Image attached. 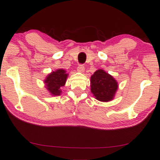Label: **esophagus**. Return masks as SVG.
I'll use <instances>...</instances> for the list:
<instances>
[{
  "instance_id": "34e87169",
  "label": "esophagus",
  "mask_w": 160,
  "mask_h": 160,
  "mask_svg": "<svg viewBox=\"0 0 160 160\" xmlns=\"http://www.w3.org/2000/svg\"><path fill=\"white\" fill-rule=\"evenodd\" d=\"M78 71L80 72H83L85 71V67L82 64H80L78 67Z\"/></svg>"
}]
</instances>
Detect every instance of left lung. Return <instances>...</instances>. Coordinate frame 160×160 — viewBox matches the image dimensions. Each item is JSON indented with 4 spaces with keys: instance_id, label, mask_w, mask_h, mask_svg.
<instances>
[{
    "instance_id": "8db88e82",
    "label": "left lung",
    "mask_w": 160,
    "mask_h": 160,
    "mask_svg": "<svg viewBox=\"0 0 160 160\" xmlns=\"http://www.w3.org/2000/svg\"><path fill=\"white\" fill-rule=\"evenodd\" d=\"M118 83L111 75L104 70L96 71L91 78V91L95 98L102 102L113 99Z\"/></svg>"
}]
</instances>
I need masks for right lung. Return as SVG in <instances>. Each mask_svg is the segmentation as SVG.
<instances>
[{
  "instance_id": "1",
  "label": "right lung",
  "mask_w": 160,
  "mask_h": 160,
  "mask_svg": "<svg viewBox=\"0 0 160 160\" xmlns=\"http://www.w3.org/2000/svg\"><path fill=\"white\" fill-rule=\"evenodd\" d=\"M68 74L63 69H58L49 74L44 80L47 89L54 96L60 95L61 93V87L65 85Z\"/></svg>"
}]
</instances>
